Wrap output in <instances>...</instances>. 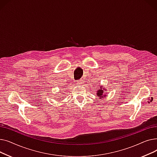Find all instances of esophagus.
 <instances>
[{"label":"esophagus","mask_w":157,"mask_h":157,"mask_svg":"<svg viewBox=\"0 0 157 157\" xmlns=\"http://www.w3.org/2000/svg\"><path fill=\"white\" fill-rule=\"evenodd\" d=\"M83 80L82 79H79V80H78V81H77V83H78V85H81L82 83H83Z\"/></svg>","instance_id":"esophagus-1"}]
</instances>
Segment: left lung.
I'll return each mask as SVG.
<instances>
[{
  "mask_svg": "<svg viewBox=\"0 0 157 157\" xmlns=\"http://www.w3.org/2000/svg\"><path fill=\"white\" fill-rule=\"evenodd\" d=\"M102 87V86H101ZM97 96L98 97H99V98H101L103 96V94H104V88H101V89H98L97 91ZM104 97L105 96V95H104Z\"/></svg>",
  "mask_w": 157,
  "mask_h": 157,
  "instance_id": "8db88e82",
  "label": "left lung"
}]
</instances>
